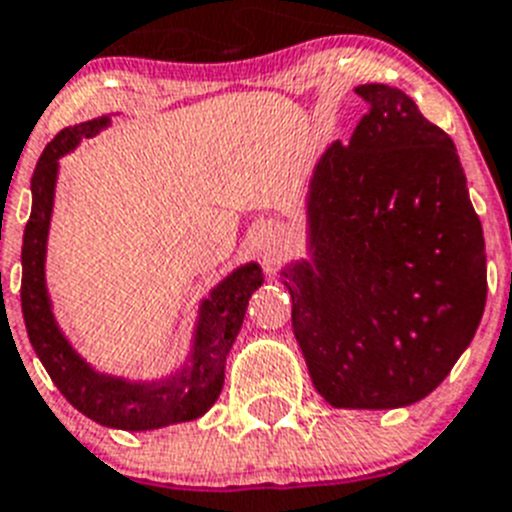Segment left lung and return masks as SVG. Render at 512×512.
<instances>
[{
	"label": "left lung",
	"mask_w": 512,
	"mask_h": 512,
	"mask_svg": "<svg viewBox=\"0 0 512 512\" xmlns=\"http://www.w3.org/2000/svg\"><path fill=\"white\" fill-rule=\"evenodd\" d=\"M350 144L306 190V257L281 283L311 384L337 410L425 399L469 348L487 301L479 216L451 136L397 87L361 84Z\"/></svg>",
	"instance_id": "obj_1"
}]
</instances>
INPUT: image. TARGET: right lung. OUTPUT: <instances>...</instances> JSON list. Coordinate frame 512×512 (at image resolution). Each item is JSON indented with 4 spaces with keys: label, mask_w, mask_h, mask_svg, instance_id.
Returning <instances> with one entry per match:
<instances>
[{
    "label": "right lung",
    "mask_w": 512,
    "mask_h": 512,
    "mask_svg": "<svg viewBox=\"0 0 512 512\" xmlns=\"http://www.w3.org/2000/svg\"><path fill=\"white\" fill-rule=\"evenodd\" d=\"M110 126V115L77 123L56 133L35 164L30 193L33 208L22 234V317L30 345L59 391L82 415L115 430H157L206 415L224 389L229 350L242 330L250 296L262 286L260 262L250 260L231 270L198 304L190 350L180 368L159 379H128L97 371L61 330L46 283V252L53 201L59 182V159L82 139Z\"/></svg>",
    "instance_id": "right-lung-1"
}]
</instances>
